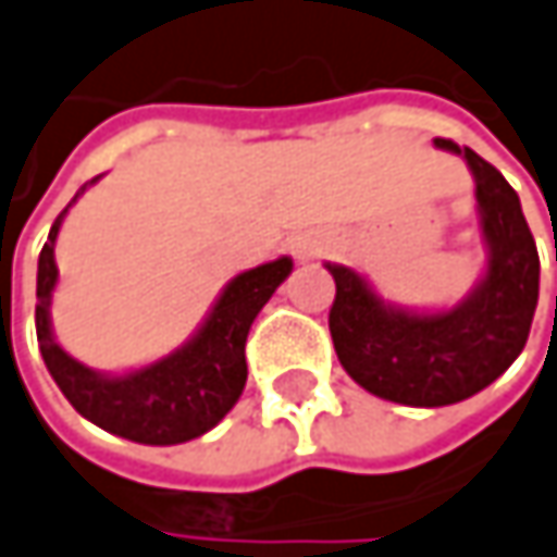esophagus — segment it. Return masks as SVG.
Wrapping results in <instances>:
<instances>
[{"instance_id": "1", "label": "esophagus", "mask_w": 557, "mask_h": 557, "mask_svg": "<svg viewBox=\"0 0 557 557\" xmlns=\"http://www.w3.org/2000/svg\"><path fill=\"white\" fill-rule=\"evenodd\" d=\"M293 248H296V255H299V258H312V255H315V245H312V242H306V238H296V242H293Z\"/></svg>"}]
</instances>
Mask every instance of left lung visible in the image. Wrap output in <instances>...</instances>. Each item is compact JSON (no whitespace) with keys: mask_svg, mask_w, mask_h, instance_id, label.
I'll return each instance as SVG.
<instances>
[{"mask_svg":"<svg viewBox=\"0 0 557 557\" xmlns=\"http://www.w3.org/2000/svg\"><path fill=\"white\" fill-rule=\"evenodd\" d=\"M433 146L475 177L484 274L469 296L449 309H405L354 268L325 264L337 286L329 329L341 367L370 395L408 408L456 405L504 376L527 347L539 302V251L517 190L469 146Z\"/></svg>","mask_w":557,"mask_h":557,"instance_id":"8db88e82","label":"left lung"}]
</instances>
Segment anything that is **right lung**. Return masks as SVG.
I'll return each mask as SVG.
<instances>
[{"label": "right lung", "mask_w": 557, "mask_h": 557, "mask_svg": "<svg viewBox=\"0 0 557 557\" xmlns=\"http://www.w3.org/2000/svg\"><path fill=\"white\" fill-rule=\"evenodd\" d=\"M98 177L78 187L70 207ZM70 207L50 226L47 245L37 258L34 325L40 357L50 376L85 421L114 436L146 446H175L203 436L235 408L248 380L245 341L251 322L258 319V312L274 296L280 283L289 277L293 258L283 255L277 261L235 274L216 296L207 319L169 357L127 373H101L66 354L50 322V302L60 280L53 245Z\"/></svg>", "instance_id": "1"}]
</instances>
